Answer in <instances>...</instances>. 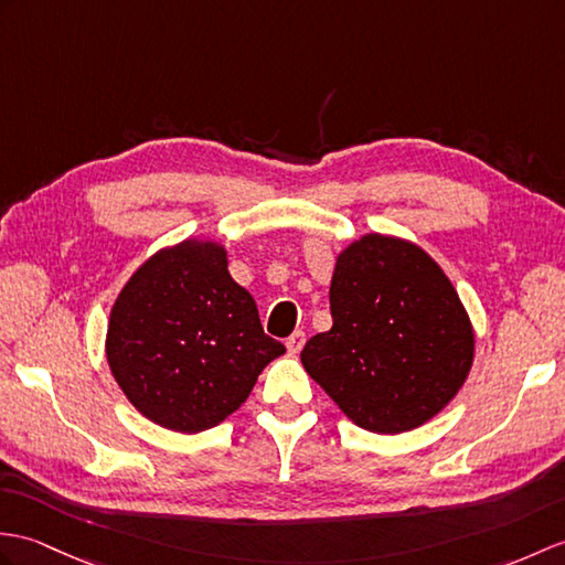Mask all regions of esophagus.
Returning a JSON list of instances; mask_svg holds the SVG:
<instances>
[{"instance_id":"esophagus-1","label":"esophagus","mask_w":565,"mask_h":565,"mask_svg":"<svg viewBox=\"0 0 565 565\" xmlns=\"http://www.w3.org/2000/svg\"><path fill=\"white\" fill-rule=\"evenodd\" d=\"M303 344H306V332H303V330H296L291 337L286 339L288 353H298L300 349H303Z\"/></svg>"}]
</instances>
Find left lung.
Masks as SVG:
<instances>
[{"label": "left lung", "instance_id": "8db88e82", "mask_svg": "<svg viewBox=\"0 0 565 565\" xmlns=\"http://www.w3.org/2000/svg\"><path fill=\"white\" fill-rule=\"evenodd\" d=\"M330 332L300 351L308 375L353 424L402 433L462 387L475 332L450 279L422 247L363 235L337 257Z\"/></svg>", "mask_w": 565, "mask_h": 565}]
</instances>
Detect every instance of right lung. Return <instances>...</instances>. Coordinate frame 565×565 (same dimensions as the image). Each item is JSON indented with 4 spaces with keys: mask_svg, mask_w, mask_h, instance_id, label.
<instances>
[{
    "mask_svg": "<svg viewBox=\"0 0 565 565\" xmlns=\"http://www.w3.org/2000/svg\"><path fill=\"white\" fill-rule=\"evenodd\" d=\"M286 349L265 334L255 298L228 274L216 243L156 253L117 296L105 353L137 409L170 430L221 424Z\"/></svg>",
    "mask_w": 565,
    "mask_h": 565,
    "instance_id": "add662e5",
    "label": "right lung"
}]
</instances>
